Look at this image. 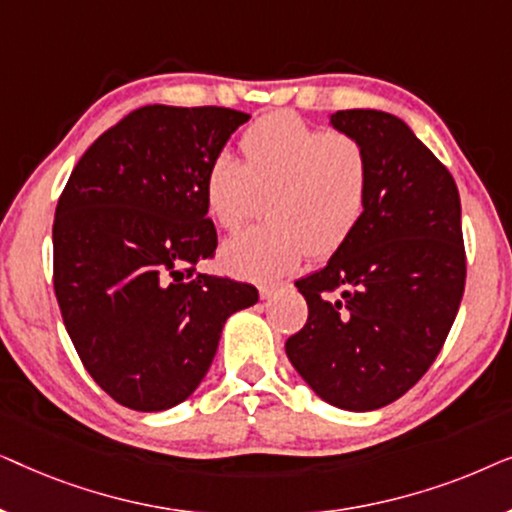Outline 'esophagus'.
<instances>
[{
	"mask_svg": "<svg viewBox=\"0 0 512 512\" xmlns=\"http://www.w3.org/2000/svg\"><path fill=\"white\" fill-rule=\"evenodd\" d=\"M284 289H286V284H265L258 289V293H261V300H272L277 293H282Z\"/></svg>",
	"mask_w": 512,
	"mask_h": 512,
	"instance_id": "obj_1",
	"label": "esophagus"
}]
</instances>
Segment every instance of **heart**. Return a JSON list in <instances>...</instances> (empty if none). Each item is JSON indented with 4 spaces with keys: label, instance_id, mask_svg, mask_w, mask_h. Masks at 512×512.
Wrapping results in <instances>:
<instances>
[{
    "label": "heart",
    "instance_id": "heart-1",
    "mask_svg": "<svg viewBox=\"0 0 512 512\" xmlns=\"http://www.w3.org/2000/svg\"><path fill=\"white\" fill-rule=\"evenodd\" d=\"M244 163L219 153L205 174V205L226 230L263 212L265 226L230 237L223 268L268 282L298 268L303 256L338 251L366 212L368 163L352 137L312 128L289 111L256 121L242 135Z\"/></svg>",
    "mask_w": 512,
    "mask_h": 512
}]
</instances>
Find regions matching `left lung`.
Masks as SVG:
<instances>
[{
    "label": "left lung",
    "instance_id": "8db88e82",
    "mask_svg": "<svg viewBox=\"0 0 512 512\" xmlns=\"http://www.w3.org/2000/svg\"><path fill=\"white\" fill-rule=\"evenodd\" d=\"M328 125L366 156V212L324 268L296 282L310 314L286 356L321 401L370 412L415 387L454 324L466 282L461 202L398 116L349 109Z\"/></svg>",
    "mask_w": 512,
    "mask_h": 512
}]
</instances>
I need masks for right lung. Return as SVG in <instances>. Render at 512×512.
<instances>
[{
  "mask_svg": "<svg viewBox=\"0 0 512 512\" xmlns=\"http://www.w3.org/2000/svg\"><path fill=\"white\" fill-rule=\"evenodd\" d=\"M249 116L142 107L97 137L58 200L53 284L90 377L116 403L170 410L205 380L251 284L193 268L216 249L205 174Z\"/></svg>",
  "mask_w": 512,
  "mask_h": 512,
  "instance_id": "add662e5",
  "label": "right lung"
}]
</instances>
